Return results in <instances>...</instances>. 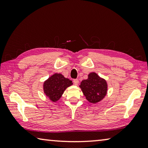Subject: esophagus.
Segmentation results:
<instances>
[{"label": "esophagus", "mask_w": 148, "mask_h": 148, "mask_svg": "<svg viewBox=\"0 0 148 148\" xmlns=\"http://www.w3.org/2000/svg\"><path fill=\"white\" fill-rule=\"evenodd\" d=\"M73 82H74V85H76V86H77V85H78V84H79V80L77 79H75L73 80Z\"/></svg>", "instance_id": "esophagus-1"}]
</instances>
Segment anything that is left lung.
I'll return each instance as SVG.
<instances>
[{
	"label": "left lung",
	"mask_w": 148,
	"mask_h": 148,
	"mask_svg": "<svg viewBox=\"0 0 148 148\" xmlns=\"http://www.w3.org/2000/svg\"><path fill=\"white\" fill-rule=\"evenodd\" d=\"M79 87L86 99L92 104L102 101L107 94L106 81L95 72H91L88 74V78L82 80Z\"/></svg>",
	"instance_id": "obj_1"
}]
</instances>
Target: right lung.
Listing matches in <instances>:
<instances>
[{"label":"right lung","mask_w":148,"mask_h":148,"mask_svg":"<svg viewBox=\"0 0 148 148\" xmlns=\"http://www.w3.org/2000/svg\"><path fill=\"white\" fill-rule=\"evenodd\" d=\"M72 85V82L61 74L56 73L44 82V92L52 102H57L61 98L67 87Z\"/></svg>","instance_id":"add662e5"}]
</instances>
